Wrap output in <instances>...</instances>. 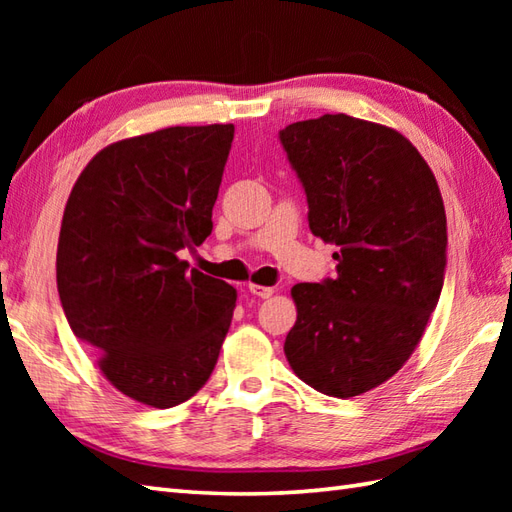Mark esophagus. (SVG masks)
Returning a JSON list of instances; mask_svg holds the SVG:
<instances>
[{
    "label": "esophagus",
    "instance_id": "34e87169",
    "mask_svg": "<svg viewBox=\"0 0 512 512\" xmlns=\"http://www.w3.org/2000/svg\"><path fill=\"white\" fill-rule=\"evenodd\" d=\"M248 290L253 292L255 297H262V299H270L275 295V288L273 286H259V284H248Z\"/></svg>",
    "mask_w": 512,
    "mask_h": 512
}]
</instances>
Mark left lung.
<instances>
[{
  "label": "left lung",
  "instance_id": "obj_1",
  "mask_svg": "<svg viewBox=\"0 0 512 512\" xmlns=\"http://www.w3.org/2000/svg\"><path fill=\"white\" fill-rule=\"evenodd\" d=\"M306 189L310 231L336 277L297 284L284 352L303 383L352 398L383 385L420 343L447 266V215L436 176L400 132L347 114L279 132Z\"/></svg>",
  "mask_w": 512,
  "mask_h": 512
}]
</instances>
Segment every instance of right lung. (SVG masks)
Wrapping results in <instances>:
<instances>
[{
	"mask_svg": "<svg viewBox=\"0 0 512 512\" xmlns=\"http://www.w3.org/2000/svg\"><path fill=\"white\" fill-rule=\"evenodd\" d=\"M233 125L167 127L118 140L65 204L57 288L103 376L143 405L176 407L209 380L237 290L178 250L211 235Z\"/></svg>",
	"mask_w": 512,
	"mask_h": 512,
	"instance_id": "add662e5",
	"label": "right lung"
}]
</instances>
